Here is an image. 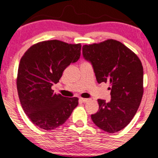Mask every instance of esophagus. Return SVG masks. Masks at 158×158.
<instances>
[{"label":"esophagus","mask_w":158,"mask_h":158,"mask_svg":"<svg viewBox=\"0 0 158 158\" xmlns=\"http://www.w3.org/2000/svg\"><path fill=\"white\" fill-rule=\"evenodd\" d=\"M79 100H80L82 103H87V102H88L90 100L89 99H87V98H80Z\"/></svg>","instance_id":"34e87169"}]
</instances>
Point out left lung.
Segmentation results:
<instances>
[{
    "mask_svg": "<svg viewBox=\"0 0 158 158\" xmlns=\"http://www.w3.org/2000/svg\"><path fill=\"white\" fill-rule=\"evenodd\" d=\"M83 58L91 64L97 81L109 82L111 100L98 99L99 110L93 122L110 133L124 129L131 122L143 94V67L137 55L123 43L107 40L82 46Z\"/></svg>",
    "mask_w": 158,
    "mask_h": 158,
    "instance_id": "obj_1",
    "label": "left lung"
}]
</instances>
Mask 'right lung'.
Instances as JSON below:
<instances>
[{
    "label": "right lung",
    "mask_w": 158,
    "mask_h": 158,
    "mask_svg": "<svg viewBox=\"0 0 158 158\" xmlns=\"http://www.w3.org/2000/svg\"><path fill=\"white\" fill-rule=\"evenodd\" d=\"M81 44L43 41L33 45L21 58L17 90L24 112L34 124L49 131L62 125L77 106V98L56 94L52 89L64 70L79 60Z\"/></svg>",
    "instance_id": "obj_1"
}]
</instances>
